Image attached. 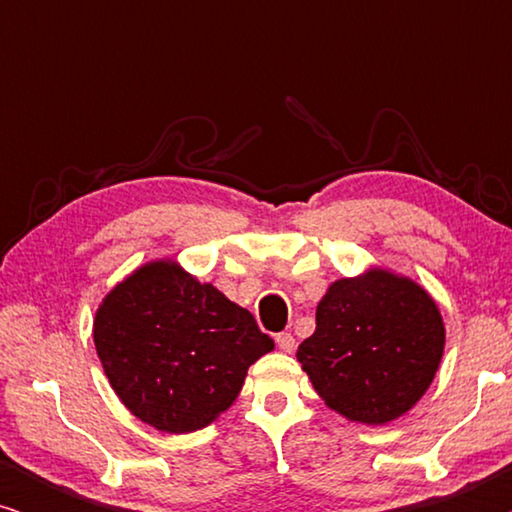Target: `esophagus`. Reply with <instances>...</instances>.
Wrapping results in <instances>:
<instances>
[{
	"label": "esophagus",
	"mask_w": 512,
	"mask_h": 512,
	"mask_svg": "<svg viewBox=\"0 0 512 512\" xmlns=\"http://www.w3.org/2000/svg\"><path fill=\"white\" fill-rule=\"evenodd\" d=\"M275 342H277V347L282 349V352H286V354H291L293 349H296V338H293L291 333H277L275 335Z\"/></svg>",
	"instance_id": "esophagus-1"
}]
</instances>
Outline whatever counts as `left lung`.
Masks as SVG:
<instances>
[{
  "mask_svg": "<svg viewBox=\"0 0 512 512\" xmlns=\"http://www.w3.org/2000/svg\"><path fill=\"white\" fill-rule=\"evenodd\" d=\"M443 349L436 300L408 277L370 268L328 286L296 356L328 408L380 426L424 396Z\"/></svg>",
  "mask_w": 512,
  "mask_h": 512,
  "instance_id": "1",
  "label": "left lung"
}]
</instances>
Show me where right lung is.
Here are the masks:
<instances>
[{
    "label": "right lung",
    "mask_w": 512,
    "mask_h": 512,
    "mask_svg": "<svg viewBox=\"0 0 512 512\" xmlns=\"http://www.w3.org/2000/svg\"><path fill=\"white\" fill-rule=\"evenodd\" d=\"M95 349L116 396L165 433L205 429L240 394L251 363L272 352L254 314L177 261H151L107 293Z\"/></svg>",
    "instance_id": "add662e5"
}]
</instances>
